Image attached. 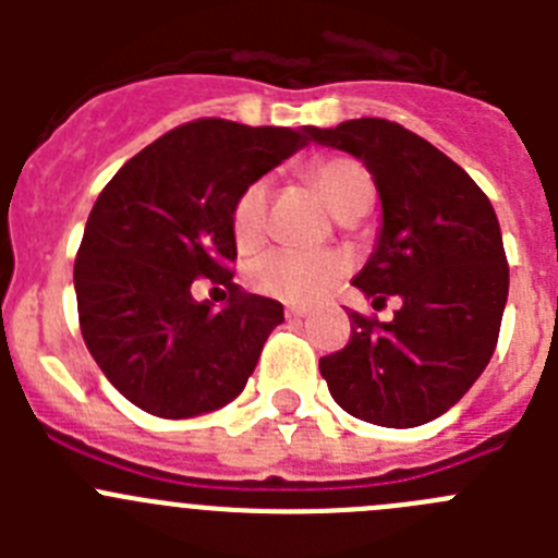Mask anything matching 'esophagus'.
<instances>
[{"label": "esophagus", "instance_id": "obj_1", "mask_svg": "<svg viewBox=\"0 0 558 558\" xmlns=\"http://www.w3.org/2000/svg\"><path fill=\"white\" fill-rule=\"evenodd\" d=\"M310 310L307 307H288L284 310V318H290V322H295V318H304Z\"/></svg>", "mask_w": 558, "mask_h": 558}]
</instances>
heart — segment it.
Returning <instances> with one entry per match:
<instances>
[{"instance_id": "1", "label": "heart", "mask_w": 558, "mask_h": 558, "mask_svg": "<svg viewBox=\"0 0 558 558\" xmlns=\"http://www.w3.org/2000/svg\"><path fill=\"white\" fill-rule=\"evenodd\" d=\"M304 175L329 211L343 223L363 218L372 206V172L352 156H322L310 161ZM265 215H268V181L256 179L236 195L231 206V234L236 248L251 251L263 243ZM340 276H343V259L332 251L274 248L256 256L248 268L251 288L288 304H310L322 299Z\"/></svg>"}]
</instances>
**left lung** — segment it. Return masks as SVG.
Returning <instances> with one entry per match:
<instances>
[{"label": "left lung", "instance_id": "obj_1", "mask_svg": "<svg viewBox=\"0 0 558 558\" xmlns=\"http://www.w3.org/2000/svg\"><path fill=\"white\" fill-rule=\"evenodd\" d=\"M307 133L363 161L379 192L377 248L352 284L374 307L402 299L393 322L349 315L352 338L322 357V377L363 422L425 425L470 391L495 354L509 299L495 209L450 156L397 122L363 117Z\"/></svg>", "mask_w": 558, "mask_h": 558}]
</instances>
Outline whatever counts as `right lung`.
<instances>
[{
	"mask_svg": "<svg viewBox=\"0 0 558 558\" xmlns=\"http://www.w3.org/2000/svg\"><path fill=\"white\" fill-rule=\"evenodd\" d=\"M307 142V125L195 120L136 153L100 192L75 259L77 315L128 402L190 418L243 391L284 310L231 282V206ZM201 275L230 290L223 311L191 299Z\"/></svg>",
	"mask_w": 558,
	"mask_h": 558,
	"instance_id": "1",
	"label": "right lung"
}]
</instances>
